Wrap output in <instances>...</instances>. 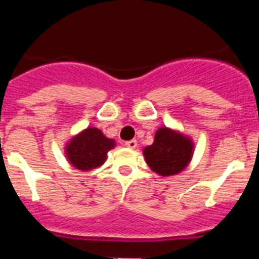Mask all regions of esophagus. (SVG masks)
<instances>
[{
	"label": "esophagus",
	"instance_id": "esophagus-1",
	"mask_svg": "<svg viewBox=\"0 0 259 259\" xmlns=\"http://www.w3.org/2000/svg\"><path fill=\"white\" fill-rule=\"evenodd\" d=\"M125 145L129 148V149H136L137 148V141L136 140H130V141H126Z\"/></svg>",
	"mask_w": 259,
	"mask_h": 259
}]
</instances>
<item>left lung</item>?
Returning <instances> with one entry per match:
<instances>
[{
    "label": "left lung",
    "mask_w": 259,
    "mask_h": 259,
    "mask_svg": "<svg viewBox=\"0 0 259 259\" xmlns=\"http://www.w3.org/2000/svg\"><path fill=\"white\" fill-rule=\"evenodd\" d=\"M192 156V138L169 127H160L154 134L153 144L144 149V157L150 169L164 177L183 172Z\"/></svg>",
    "instance_id": "1"
}]
</instances>
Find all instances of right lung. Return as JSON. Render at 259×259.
<instances>
[{
  "label": "right lung",
  "mask_w": 259,
  "mask_h": 259,
  "mask_svg": "<svg viewBox=\"0 0 259 259\" xmlns=\"http://www.w3.org/2000/svg\"><path fill=\"white\" fill-rule=\"evenodd\" d=\"M115 146V141L107 138L98 127H87L74 136L66 144V156L76 169L91 170L107 160V153Z\"/></svg>",
  "instance_id": "1"
}]
</instances>
